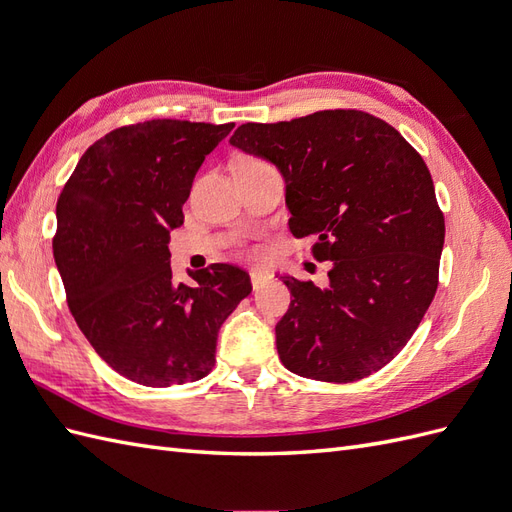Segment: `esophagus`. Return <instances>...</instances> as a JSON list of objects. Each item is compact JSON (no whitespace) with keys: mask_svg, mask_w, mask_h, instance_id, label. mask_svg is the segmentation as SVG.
Segmentation results:
<instances>
[{"mask_svg":"<svg viewBox=\"0 0 512 512\" xmlns=\"http://www.w3.org/2000/svg\"><path fill=\"white\" fill-rule=\"evenodd\" d=\"M250 277H252V286L258 290V288H262V286L269 282L271 275L267 271H262V269H252Z\"/></svg>","mask_w":512,"mask_h":512,"instance_id":"obj_1","label":"esophagus"}]
</instances>
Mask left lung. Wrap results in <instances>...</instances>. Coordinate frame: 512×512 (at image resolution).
<instances>
[{"label":"left lung","mask_w":512,"mask_h":512,"mask_svg":"<svg viewBox=\"0 0 512 512\" xmlns=\"http://www.w3.org/2000/svg\"><path fill=\"white\" fill-rule=\"evenodd\" d=\"M230 145L280 170L290 232L314 237V256L331 260L324 288L282 277L292 301L275 344L286 369L322 382L382 369L438 288L444 215L423 158L363 111L243 123Z\"/></svg>","instance_id":"8db88e82"}]
</instances>
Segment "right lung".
Here are the masks:
<instances>
[{
	"mask_svg": "<svg viewBox=\"0 0 512 512\" xmlns=\"http://www.w3.org/2000/svg\"><path fill=\"white\" fill-rule=\"evenodd\" d=\"M235 123L151 119L108 132L76 164L57 200L55 265L89 344L143 386L205 378L224 320L252 292L243 269L211 265L177 284L170 230L205 156Z\"/></svg>",
	"mask_w": 512,
	"mask_h": 512,
	"instance_id": "add662e5",
	"label": "right lung"
}]
</instances>
